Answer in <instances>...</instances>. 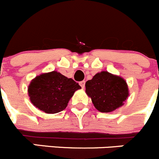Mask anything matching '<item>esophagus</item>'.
<instances>
[{"mask_svg":"<svg viewBox=\"0 0 159 159\" xmlns=\"http://www.w3.org/2000/svg\"><path fill=\"white\" fill-rule=\"evenodd\" d=\"M85 84H86V82L84 80L80 81V85L81 86V87H82V88H84V87H85Z\"/></svg>","mask_w":159,"mask_h":159,"instance_id":"obj_1","label":"esophagus"}]
</instances>
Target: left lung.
Returning a JSON list of instances; mask_svg holds the SVG:
<instances>
[{
	"mask_svg": "<svg viewBox=\"0 0 159 159\" xmlns=\"http://www.w3.org/2000/svg\"><path fill=\"white\" fill-rule=\"evenodd\" d=\"M86 93L95 108L101 112H110L123 105L129 91L126 82L108 72L97 73L86 82Z\"/></svg>",
	"mask_w": 159,
	"mask_h": 159,
	"instance_id": "obj_1",
	"label": "left lung"
}]
</instances>
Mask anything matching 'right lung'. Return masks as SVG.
I'll return each instance as SVG.
<instances>
[{
    "mask_svg": "<svg viewBox=\"0 0 159 159\" xmlns=\"http://www.w3.org/2000/svg\"><path fill=\"white\" fill-rule=\"evenodd\" d=\"M81 87L58 72L41 74L31 81L28 88L32 103L46 113H58L67 107L74 92Z\"/></svg>",
    "mask_w": 159,
    "mask_h": 159,
    "instance_id": "right-lung-1",
    "label": "right lung"
}]
</instances>
